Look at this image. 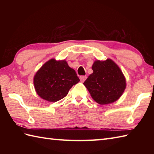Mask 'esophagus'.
<instances>
[{
	"instance_id": "1",
	"label": "esophagus",
	"mask_w": 154,
	"mask_h": 154,
	"mask_svg": "<svg viewBox=\"0 0 154 154\" xmlns=\"http://www.w3.org/2000/svg\"><path fill=\"white\" fill-rule=\"evenodd\" d=\"M86 79H87V77L86 76H81L80 77V80H81V81L82 83H83L84 81L86 80Z\"/></svg>"
}]
</instances>
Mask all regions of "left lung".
<instances>
[{"instance_id":"obj_1","label":"left lung","mask_w":154,"mask_h":154,"mask_svg":"<svg viewBox=\"0 0 154 154\" xmlns=\"http://www.w3.org/2000/svg\"><path fill=\"white\" fill-rule=\"evenodd\" d=\"M93 73L83 83L93 100L102 105L115 102L126 87V78L115 62L110 59L94 61Z\"/></svg>"}]
</instances>
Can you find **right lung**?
Returning <instances> with one entry per match:
<instances>
[{
    "label": "right lung",
    "mask_w": 154,
    "mask_h": 154,
    "mask_svg": "<svg viewBox=\"0 0 154 154\" xmlns=\"http://www.w3.org/2000/svg\"><path fill=\"white\" fill-rule=\"evenodd\" d=\"M79 81L76 72L66 61L54 58L45 62L34 77L35 92L42 99L52 103L64 98Z\"/></svg>",
    "instance_id": "add662e5"
}]
</instances>
